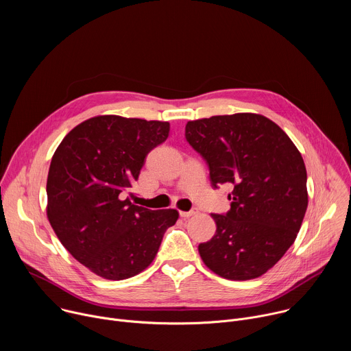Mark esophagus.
Returning a JSON list of instances; mask_svg holds the SVG:
<instances>
[{
    "label": "esophagus",
    "mask_w": 351,
    "mask_h": 351,
    "mask_svg": "<svg viewBox=\"0 0 351 351\" xmlns=\"http://www.w3.org/2000/svg\"><path fill=\"white\" fill-rule=\"evenodd\" d=\"M179 214H180V217H183V218H189V217H193V215L198 214V210H197V208H191L190 211H180Z\"/></svg>",
    "instance_id": "esophagus-1"
}]
</instances>
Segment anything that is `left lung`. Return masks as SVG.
Returning a JSON list of instances; mask_svg holds the SVG:
<instances>
[{"label": "left lung", "mask_w": 351, "mask_h": 351, "mask_svg": "<svg viewBox=\"0 0 351 351\" xmlns=\"http://www.w3.org/2000/svg\"><path fill=\"white\" fill-rule=\"evenodd\" d=\"M184 137L207 162L213 187L233 186L230 210L213 214L217 232L199 243V256L225 279L261 276L294 243L306 215L302 154L276 123L257 114L190 121Z\"/></svg>", "instance_id": "1"}]
</instances>
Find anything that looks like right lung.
Masks as SVG:
<instances>
[{
	"label": "right lung",
	"mask_w": 351,
	"mask_h": 351,
	"mask_svg": "<svg viewBox=\"0 0 351 351\" xmlns=\"http://www.w3.org/2000/svg\"><path fill=\"white\" fill-rule=\"evenodd\" d=\"M169 123L95 117L58 145L47 178V217L58 239L95 275L122 280L156 258L176 210H148L128 195L147 154L164 143Z\"/></svg>",
	"instance_id": "1"
}]
</instances>
